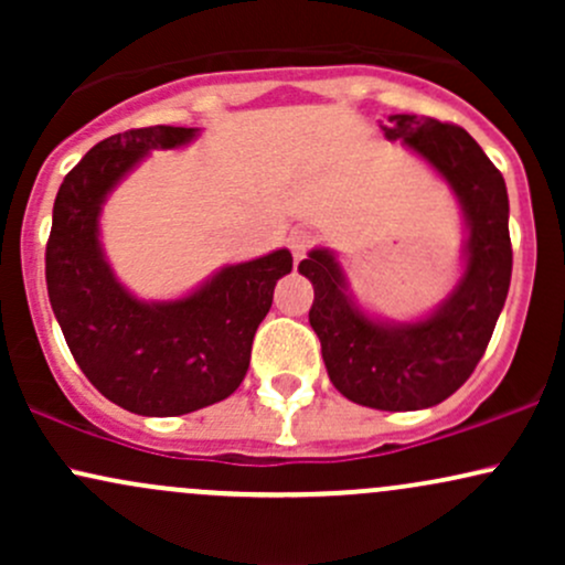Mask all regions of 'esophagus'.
<instances>
[{
    "mask_svg": "<svg viewBox=\"0 0 565 565\" xmlns=\"http://www.w3.org/2000/svg\"><path fill=\"white\" fill-rule=\"evenodd\" d=\"M287 244H289L291 255H295V260H302L305 252H308L310 246L316 244V236H313V233H310V231H305V228H295V231L289 233Z\"/></svg>",
    "mask_w": 565,
    "mask_h": 565,
    "instance_id": "obj_1",
    "label": "esophagus"
}]
</instances>
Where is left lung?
Returning <instances> with one entry per match:
<instances>
[{
    "instance_id": "1",
    "label": "left lung",
    "mask_w": 565,
    "mask_h": 565,
    "mask_svg": "<svg viewBox=\"0 0 565 565\" xmlns=\"http://www.w3.org/2000/svg\"><path fill=\"white\" fill-rule=\"evenodd\" d=\"M382 132L419 153L459 199L468 228L462 278L425 319L395 323L353 302L329 249L310 252L300 274L313 284L308 319L337 391L380 412H417L457 393L494 334L512 274L510 201L502 172L462 127L393 114Z\"/></svg>"
}]
</instances>
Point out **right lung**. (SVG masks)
Masks as SVG:
<instances>
[{
  "mask_svg": "<svg viewBox=\"0 0 565 565\" xmlns=\"http://www.w3.org/2000/svg\"><path fill=\"white\" fill-rule=\"evenodd\" d=\"M193 127H142L97 142L63 180L44 276L71 355L93 385L142 417H178L242 385L252 340L291 270L289 249L228 265L188 297L142 302L116 281L100 246L103 201L157 148L196 138Z\"/></svg>",
  "mask_w": 565,
  "mask_h": 565,
  "instance_id": "right-lung-1",
  "label": "right lung"
}]
</instances>
